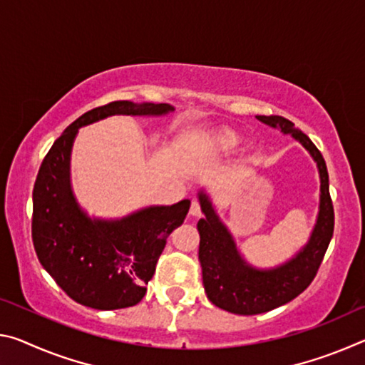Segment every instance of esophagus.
Segmentation results:
<instances>
[{
    "label": "esophagus",
    "mask_w": 365,
    "mask_h": 365,
    "mask_svg": "<svg viewBox=\"0 0 365 365\" xmlns=\"http://www.w3.org/2000/svg\"><path fill=\"white\" fill-rule=\"evenodd\" d=\"M190 214L191 215H195V217H196V215H201V205H200V201H193V202H191V206H190Z\"/></svg>",
    "instance_id": "34e87169"
}]
</instances>
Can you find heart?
<instances>
[{
	"instance_id": "obj_1",
	"label": "heart",
	"mask_w": 365,
	"mask_h": 365,
	"mask_svg": "<svg viewBox=\"0 0 365 365\" xmlns=\"http://www.w3.org/2000/svg\"><path fill=\"white\" fill-rule=\"evenodd\" d=\"M238 135L232 130H222L214 138V146L217 148L219 151H230L232 148L238 145Z\"/></svg>"
}]
</instances>
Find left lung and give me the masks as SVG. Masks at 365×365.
Listing matches in <instances>:
<instances>
[{"mask_svg":"<svg viewBox=\"0 0 365 365\" xmlns=\"http://www.w3.org/2000/svg\"><path fill=\"white\" fill-rule=\"evenodd\" d=\"M265 125L293 135L311 153L320 174V206L317 224L307 245L288 262L275 269H256L240 256L230 232L222 224L205 191H200L201 209L206 217L197 222L200 232V262L202 283L209 301L224 311L255 316L287 304L311 285L322 264L335 227L329 172L322 153L306 133L294 128L292 120L282 115H257Z\"/></svg>","mask_w":365,"mask_h":365,"instance_id":"1","label":"left lung"}]
</instances>
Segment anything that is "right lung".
Instances as JSON below:
<instances>
[{
  "label": "right lung",
  "mask_w": 365,
  "mask_h": 365,
  "mask_svg": "<svg viewBox=\"0 0 365 365\" xmlns=\"http://www.w3.org/2000/svg\"><path fill=\"white\" fill-rule=\"evenodd\" d=\"M170 104L113 101L80 115L54 141L34 187L32 240L38 261L78 304L113 311L138 304L169 235L183 224L190 200L151 206L120 220L90 219L71 188L69 163L80 127L104 117L163 115Z\"/></svg>",
  "instance_id": "1"
}]
</instances>
